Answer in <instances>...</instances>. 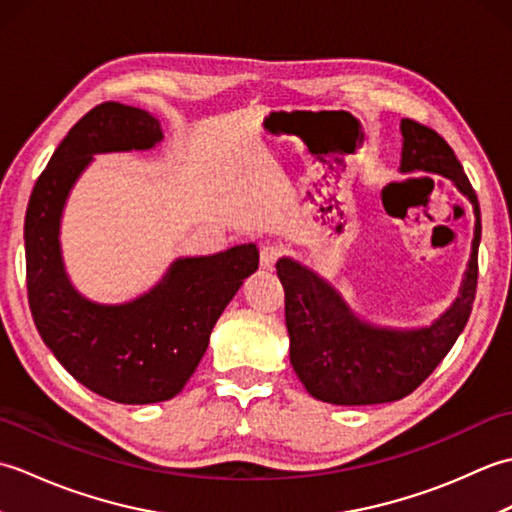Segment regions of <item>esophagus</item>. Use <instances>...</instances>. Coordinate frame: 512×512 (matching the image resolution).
<instances>
[{
    "label": "esophagus",
    "instance_id": "esophagus-1",
    "mask_svg": "<svg viewBox=\"0 0 512 512\" xmlns=\"http://www.w3.org/2000/svg\"><path fill=\"white\" fill-rule=\"evenodd\" d=\"M281 253H284V250L279 246H264L262 255H259V266H262V270H273Z\"/></svg>",
    "mask_w": 512,
    "mask_h": 512
}]
</instances>
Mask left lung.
Listing matches in <instances>:
<instances>
[{
  "mask_svg": "<svg viewBox=\"0 0 512 512\" xmlns=\"http://www.w3.org/2000/svg\"><path fill=\"white\" fill-rule=\"evenodd\" d=\"M400 173H436L451 180L475 215L471 255L458 297L438 319L418 328H394L361 317L317 270L281 257L277 275L286 290L290 365L303 387L330 405H380L409 396L449 354L475 301L480 202L453 149L433 129L402 118Z\"/></svg>",
  "mask_w": 512,
  "mask_h": 512,
  "instance_id": "obj_1",
  "label": "left lung"
}]
</instances>
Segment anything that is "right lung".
<instances>
[{
  "label": "right lung",
  "instance_id": "right-lung-1",
  "mask_svg": "<svg viewBox=\"0 0 512 512\" xmlns=\"http://www.w3.org/2000/svg\"><path fill=\"white\" fill-rule=\"evenodd\" d=\"M165 134L138 107L103 103L76 123L32 189L24 239L30 312L43 343L81 385L123 405L180 394L209 347L224 308L259 266L257 244L176 257L143 295L101 303L72 284L61 222L94 156L156 149Z\"/></svg>",
  "mask_w": 512,
  "mask_h": 512
}]
</instances>
